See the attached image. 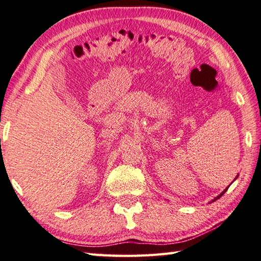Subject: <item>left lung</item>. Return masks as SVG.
<instances>
[{
    "mask_svg": "<svg viewBox=\"0 0 261 261\" xmlns=\"http://www.w3.org/2000/svg\"><path fill=\"white\" fill-rule=\"evenodd\" d=\"M237 177H238V176H237ZM235 179H237V178H235ZM227 189H228V188H227ZM227 189H225V190H224V191L222 192V193H220V194H219V195L217 196V198H216L215 200H217V199H219V198H220V196H222V195H223V194L225 193V192H226V191H227ZM215 200H214V201H215Z\"/></svg>",
    "mask_w": 261,
    "mask_h": 261,
    "instance_id": "obj_1",
    "label": "left lung"
}]
</instances>
